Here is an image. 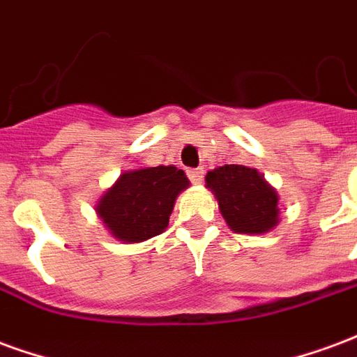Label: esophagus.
<instances>
[{
  "label": "esophagus",
  "instance_id": "34e87169",
  "mask_svg": "<svg viewBox=\"0 0 357 357\" xmlns=\"http://www.w3.org/2000/svg\"><path fill=\"white\" fill-rule=\"evenodd\" d=\"M188 178L194 182V184H202V182H204V169H190Z\"/></svg>",
  "mask_w": 357,
  "mask_h": 357
}]
</instances>
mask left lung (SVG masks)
<instances>
[{"label":"left lung","mask_w":357,"mask_h":357,"mask_svg":"<svg viewBox=\"0 0 357 357\" xmlns=\"http://www.w3.org/2000/svg\"><path fill=\"white\" fill-rule=\"evenodd\" d=\"M205 186L215 194L220 215L236 234L259 236L280 222V196L257 169L222 165L207 173Z\"/></svg>","instance_id":"1"}]
</instances>
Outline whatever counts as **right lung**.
<instances>
[{"mask_svg":"<svg viewBox=\"0 0 357 357\" xmlns=\"http://www.w3.org/2000/svg\"><path fill=\"white\" fill-rule=\"evenodd\" d=\"M188 186L186 173L175 165L129 169L96 202V217L112 238L140 243L165 232L176 197Z\"/></svg>","mask_w":357,"mask_h":357,"instance_id":"add662e5","label":"right lung"}]
</instances>
